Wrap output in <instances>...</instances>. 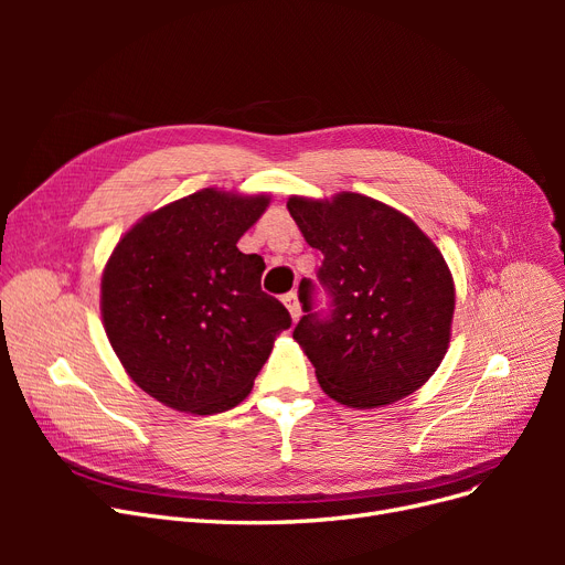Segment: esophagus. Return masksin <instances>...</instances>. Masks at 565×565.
I'll return each instance as SVG.
<instances>
[{
    "mask_svg": "<svg viewBox=\"0 0 565 565\" xmlns=\"http://www.w3.org/2000/svg\"><path fill=\"white\" fill-rule=\"evenodd\" d=\"M284 305H286V309L290 311V318L292 320H300V316H302V309H300V302H298V292H288V295H284Z\"/></svg>",
    "mask_w": 565,
    "mask_h": 565,
    "instance_id": "obj_1",
    "label": "esophagus"
}]
</instances>
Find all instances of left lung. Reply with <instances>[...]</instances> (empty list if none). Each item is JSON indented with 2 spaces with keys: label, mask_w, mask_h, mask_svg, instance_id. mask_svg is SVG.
Here are the masks:
<instances>
[{
  "label": "left lung",
  "mask_w": 565,
  "mask_h": 565,
  "mask_svg": "<svg viewBox=\"0 0 565 565\" xmlns=\"http://www.w3.org/2000/svg\"><path fill=\"white\" fill-rule=\"evenodd\" d=\"M305 241L322 254L318 281L330 305L305 292L298 341L324 394L348 407L390 405L437 371L451 339L454 279L439 249L403 213L371 196L288 199Z\"/></svg>",
  "instance_id": "obj_1"
}]
</instances>
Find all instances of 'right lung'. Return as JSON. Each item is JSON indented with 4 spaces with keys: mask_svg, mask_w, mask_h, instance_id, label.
Here are the masks:
<instances>
[{
    "mask_svg": "<svg viewBox=\"0 0 565 565\" xmlns=\"http://www.w3.org/2000/svg\"><path fill=\"white\" fill-rule=\"evenodd\" d=\"M267 199L205 188L139 220L103 275V322L128 375L192 414L241 403L288 309L260 290L265 263L237 249Z\"/></svg>",
    "mask_w": 565,
    "mask_h": 565,
    "instance_id": "obj_1",
    "label": "right lung"
}]
</instances>
